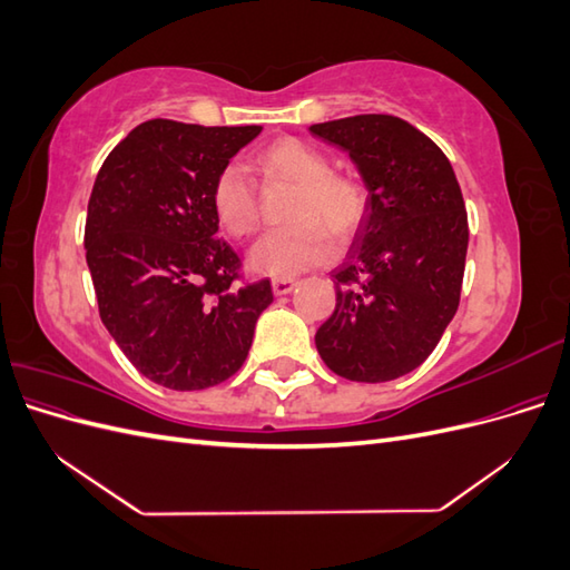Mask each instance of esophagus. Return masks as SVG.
I'll return each mask as SVG.
<instances>
[{
  "label": "esophagus",
  "mask_w": 570,
  "mask_h": 570,
  "mask_svg": "<svg viewBox=\"0 0 570 570\" xmlns=\"http://www.w3.org/2000/svg\"><path fill=\"white\" fill-rule=\"evenodd\" d=\"M271 287H273V295L283 297V295H289V292L297 287V281H292V278H275V281L271 283Z\"/></svg>",
  "instance_id": "1"
}]
</instances>
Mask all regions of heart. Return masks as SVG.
<instances>
[{
  "label": "heart",
  "instance_id": "heart-1",
  "mask_svg": "<svg viewBox=\"0 0 570 570\" xmlns=\"http://www.w3.org/2000/svg\"><path fill=\"white\" fill-rule=\"evenodd\" d=\"M271 178L297 185L287 218L289 226L268 230L249 252L252 271L271 278L295 275L331 262L333 243H347L368 212V193L361 180L335 174L333 159L297 137H283L258 157ZM212 209L218 226L233 237H249L258 223V195L247 168L223 166L212 185Z\"/></svg>",
  "mask_w": 570,
  "mask_h": 570
}]
</instances>
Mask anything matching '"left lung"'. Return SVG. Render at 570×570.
I'll list each match as a JSON object with an SVG mask.
<instances>
[{"mask_svg":"<svg viewBox=\"0 0 570 570\" xmlns=\"http://www.w3.org/2000/svg\"><path fill=\"white\" fill-rule=\"evenodd\" d=\"M308 132L350 151L368 189L316 350L347 381L387 383L423 364L459 308L469 249L461 187L444 151L396 116L361 114Z\"/></svg>","mask_w":570,"mask_h":570,"instance_id":"8db88e82","label":"left lung"}]
</instances>
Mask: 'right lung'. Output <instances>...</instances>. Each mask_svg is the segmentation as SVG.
<instances>
[{
    "label": "right lung",
    "instance_id": "add662e5",
    "mask_svg": "<svg viewBox=\"0 0 570 570\" xmlns=\"http://www.w3.org/2000/svg\"><path fill=\"white\" fill-rule=\"evenodd\" d=\"M262 126L204 128L154 118L101 164L85 220L101 323L151 383L228 381L273 302L271 281L239 285V256L216 235L212 185Z\"/></svg>",
    "mask_w": 570,
    "mask_h": 570
}]
</instances>
